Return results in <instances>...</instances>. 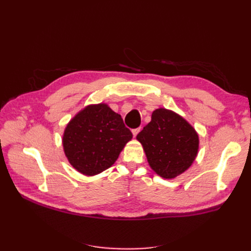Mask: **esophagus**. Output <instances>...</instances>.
<instances>
[{
    "label": "esophagus",
    "instance_id": "esophagus-1",
    "mask_svg": "<svg viewBox=\"0 0 251 251\" xmlns=\"http://www.w3.org/2000/svg\"><path fill=\"white\" fill-rule=\"evenodd\" d=\"M140 131H141V127H138V128H134V130L132 131V133H133V136H134V137H136V136H137V134H138Z\"/></svg>",
    "mask_w": 251,
    "mask_h": 251
}]
</instances>
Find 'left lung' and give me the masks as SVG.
I'll return each mask as SVG.
<instances>
[{
  "mask_svg": "<svg viewBox=\"0 0 251 251\" xmlns=\"http://www.w3.org/2000/svg\"><path fill=\"white\" fill-rule=\"evenodd\" d=\"M148 162L158 176L176 178L193 164L198 155L199 136L192 125L174 111L160 108L136 137Z\"/></svg>",
  "mask_w": 251,
  "mask_h": 251,
  "instance_id": "obj_1",
  "label": "left lung"
}]
</instances>
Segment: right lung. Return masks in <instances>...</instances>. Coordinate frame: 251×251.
I'll use <instances>...</instances> for the list:
<instances>
[{
  "label": "right lung",
  "mask_w": 251,
  "mask_h": 251,
  "mask_svg": "<svg viewBox=\"0 0 251 251\" xmlns=\"http://www.w3.org/2000/svg\"><path fill=\"white\" fill-rule=\"evenodd\" d=\"M133 137L119 114L107 103L87 105L67 125L63 147L68 161L86 176H95L115 163Z\"/></svg>",
  "instance_id": "add662e5"
}]
</instances>
